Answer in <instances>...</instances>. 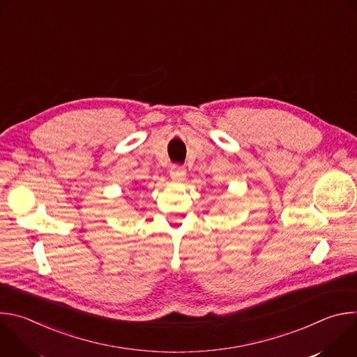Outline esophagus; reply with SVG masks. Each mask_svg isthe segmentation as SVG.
Segmentation results:
<instances>
[{"label":"esophagus","mask_w":357,"mask_h":357,"mask_svg":"<svg viewBox=\"0 0 357 357\" xmlns=\"http://www.w3.org/2000/svg\"><path fill=\"white\" fill-rule=\"evenodd\" d=\"M169 175L172 179H182L186 176V169L181 165H172L169 169Z\"/></svg>","instance_id":"obj_1"}]
</instances>
